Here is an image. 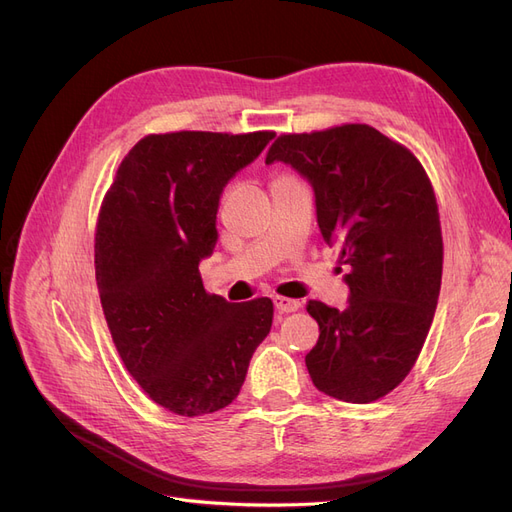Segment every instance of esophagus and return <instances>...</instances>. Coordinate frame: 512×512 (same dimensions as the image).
I'll return each mask as SVG.
<instances>
[{"label": "esophagus", "mask_w": 512, "mask_h": 512, "mask_svg": "<svg viewBox=\"0 0 512 512\" xmlns=\"http://www.w3.org/2000/svg\"><path fill=\"white\" fill-rule=\"evenodd\" d=\"M273 303H275V309L280 314H292V312H297V309L301 307V303L297 299H288V297H275Z\"/></svg>", "instance_id": "esophagus-1"}]
</instances>
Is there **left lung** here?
I'll use <instances>...</instances> for the list:
<instances>
[{"label":"left lung","mask_w":512,"mask_h":512,"mask_svg":"<svg viewBox=\"0 0 512 512\" xmlns=\"http://www.w3.org/2000/svg\"><path fill=\"white\" fill-rule=\"evenodd\" d=\"M273 162L312 183L322 239L348 267L344 312L307 303L320 327L309 376L324 395L371 404L410 374L436 314L444 250L429 177L410 149L365 123L282 134Z\"/></svg>","instance_id":"obj_1"}]
</instances>
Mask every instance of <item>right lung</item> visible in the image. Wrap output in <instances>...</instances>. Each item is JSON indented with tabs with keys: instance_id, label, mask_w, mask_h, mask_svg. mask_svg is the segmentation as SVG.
<instances>
[{
	"instance_id": "1",
	"label": "right lung",
	"mask_w": 512,
	"mask_h": 512,
	"mask_svg": "<svg viewBox=\"0 0 512 512\" xmlns=\"http://www.w3.org/2000/svg\"><path fill=\"white\" fill-rule=\"evenodd\" d=\"M273 132H170L141 138L117 168L96 226L104 318L130 376L158 406L203 416L232 404L273 303L209 294L200 260L218 241L226 183Z\"/></svg>"
}]
</instances>
